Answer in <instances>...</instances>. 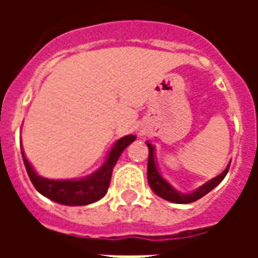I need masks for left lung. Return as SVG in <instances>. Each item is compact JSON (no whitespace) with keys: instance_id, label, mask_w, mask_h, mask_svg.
I'll return each mask as SVG.
<instances>
[{"instance_id":"1","label":"left lung","mask_w":258,"mask_h":258,"mask_svg":"<svg viewBox=\"0 0 258 258\" xmlns=\"http://www.w3.org/2000/svg\"><path fill=\"white\" fill-rule=\"evenodd\" d=\"M148 145V149H149V159H148V184L152 188V190L160 196L162 199L168 200V202H173V203H178V205H186V203H192L195 200L203 198L206 194H209L211 189H214L217 185L221 182L224 177L227 175L228 170H229V164L227 166V168L222 171L220 175H217L216 178L210 179L209 182H206L202 186H199L198 189L190 192V194H182L179 192L175 188L171 186V184H168L166 179L163 178L159 170H157L156 162H155V153H153V145L146 142Z\"/></svg>"}]
</instances>
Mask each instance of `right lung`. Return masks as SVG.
Here are the masks:
<instances>
[{"label":"right lung","instance_id":"obj_1","mask_svg":"<svg viewBox=\"0 0 258 258\" xmlns=\"http://www.w3.org/2000/svg\"><path fill=\"white\" fill-rule=\"evenodd\" d=\"M134 141L135 135H125L117 140L109 152L105 163L95 173L76 179H52L41 177L33 170L23 153L22 156L30 181L40 194L59 205L85 206L102 199L106 195L114 164L117 163L124 149Z\"/></svg>","mask_w":258,"mask_h":258}]
</instances>
